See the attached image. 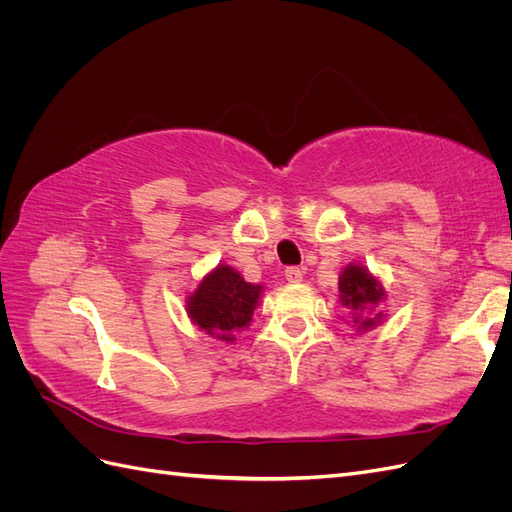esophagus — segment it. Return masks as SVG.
I'll use <instances>...</instances> for the list:
<instances>
[{
	"label": "esophagus",
	"mask_w": 512,
	"mask_h": 512,
	"mask_svg": "<svg viewBox=\"0 0 512 512\" xmlns=\"http://www.w3.org/2000/svg\"><path fill=\"white\" fill-rule=\"evenodd\" d=\"M284 277H286L288 282L297 284V282L303 280V269H299V267H288V269L284 271Z\"/></svg>",
	"instance_id": "34e87169"
}]
</instances>
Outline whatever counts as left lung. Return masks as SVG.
Returning a JSON list of instances; mask_svg holds the SVG:
<instances>
[{
    "label": "left lung",
    "mask_w": 512,
    "mask_h": 512,
    "mask_svg": "<svg viewBox=\"0 0 512 512\" xmlns=\"http://www.w3.org/2000/svg\"><path fill=\"white\" fill-rule=\"evenodd\" d=\"M339 292H342V303L352 314L354 322L361 324V329L374 327L376 320L365 318L363 312H367L371 305H376L384 297V290L378 280H374L363 267L350 265L339 277Z\"/></svg>",
    "instance_id": "1"
}]
</instances>
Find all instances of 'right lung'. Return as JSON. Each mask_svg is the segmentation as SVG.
Returning a JSON list of instances; mask_svg holds the SVG:
<instances>
[{
  "mask_svg": "<svg viewBox=\"0 0 512 512\" xmlns=\"http://www.w3.org/2000/svg\"><path fill=\"white\" fill-rule=\"evenodd\" d=\"M258 297L260 286L247 284L230 267H218L200 282L188 301V309L200 329L224 342H232V333L252 322Z\"/></svg>",
  "mask_w": 512,
  "mask_h": 512,
  "instance_id": "obj_1",
  "label": "right lung"
}]
</instances>
